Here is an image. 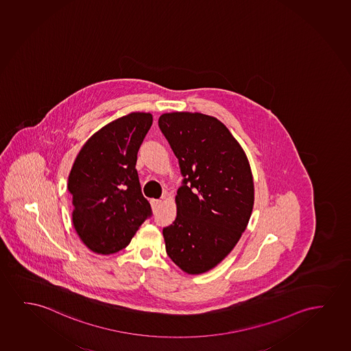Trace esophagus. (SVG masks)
Instances as JSON below:
<instances>
[{"mask_svg": "<svg viewBox=\"0 0 351 351\" xmlns=\"http://www.w3.org/2000/svg\"><path fill=\"white\" fill-rule=\"evenodd\" d=\"M160 204H162V202L157 200V199H152V200H151V205L154 207V210H157V208L160 206Z\"/></svg>", "mask_w": 351, "mask_h": 351, "instance_id": "esophagus-1", "label": "esophagus"}]
</instances>
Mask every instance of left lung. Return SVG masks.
<instances>
[{
  "label": "left lung",
  "instance_id": "obj_1",
  "mask_svg": "<svg viewBox=\"0 0 351 351\" xmlns=\"http://www.w3.org/2000/svg\"><path fill=\"white\" fill-rule=\"evenodd\" d=\"M158 125L183 178L178 216L163 228L167 254L184 272L204 274L230 253L250 221V163L229 130L212 116L170 112L159 117Z\"/></svg>",
  "mask_w": 351,
  "mask_h": 351
}]
</instances>
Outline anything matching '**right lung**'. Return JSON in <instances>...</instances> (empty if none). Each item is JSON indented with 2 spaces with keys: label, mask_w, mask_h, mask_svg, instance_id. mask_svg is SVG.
Masks as SVG:
<instances>
[{
  "label": "right lung",
  "mask_w": 351,
  "mask_h": 351,
  "mask_svg": "<svg viewBox=\"0 0 351 351\" xmlns=\"http://www.w3.org/2000/svg\"><path fill=\"white\" fill-rule=\"evenodd\" d=\"M152 121L146 112L112 121L87 140L73 164L68 176L73 224L95 253L112 254L123 250L152 216L135 169Z\"/></svg>",
  "instance_id": "obj_1"
}]
</instances>
